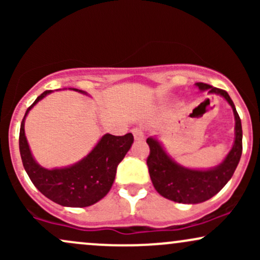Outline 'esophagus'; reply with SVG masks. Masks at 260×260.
Returning <instances> with one entry per match:
<instances>
[{"label":"esophagus","instance_id":"1","mask_svg":"<svg viewBox=\"0 0 260 260\" xmlns=\"http://www.w3.org/2000/svg\"><path fill=\"white\" fill-rule=\"evenodd\" d=\"M133 136H134V139L138 140V142H140V140L144 139V132H143L142 128H134V129H133Z\"/></svg>","mask_w":260,"mask_h":260}]
</instances>
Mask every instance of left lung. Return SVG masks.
<instances>
[{
    "label": "left lung",
    "mask_w": 260,
    "mask_h": 260,
    "mask_svg": "<svg viewBox=\"0 0 260 260\" xmlns=\"http://www.w3.org/2000/svg\"><path fill=\"white\" fill-rule=\"evenodd\" d=\"M196 86L201 91L207 90L208 94L219 95L228 101L235 116V140L231 150L219 165L210 169H192L172 159L156 136L149 137L147 143L150 155L147 164L153 186L164 198L182 204H198L217 194L231 180L242 155V124L230 95L205 83H196Z\"/></svg>",
    "instance_id": "obj_1"
}]
</instances>
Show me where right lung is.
<instances>
[{"label": "right lung", "instance_id": "add662e5", "mask_svg": "<svg viewBox=\"0 0 260 260\" xmlns=\"http://www.w3.org/2000/svg\"><path fill=\"white\" fill-rule=\"evenodd\" d=\"M68 89L90 96L88 92L79 89ZM51 92L52 90H46L37 98L32 105L26 110L20 124L19 151L23 166L34 186L50 201L57 203L62 207H89L101 201L110 192L115 181L118 164L132 147L133 134L112 136L106 133L98 140L95 147L83 159L72 165L53 169L43 168L35 160L29 147L24 123L26 116L32 107Z\"/></svg>", "mask_w": 260, "mask_h": 260}]
</instances>
